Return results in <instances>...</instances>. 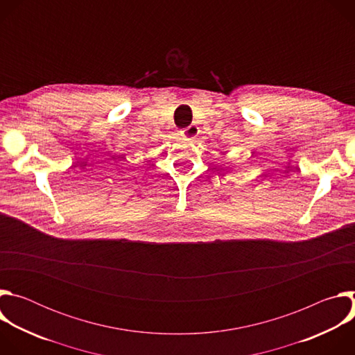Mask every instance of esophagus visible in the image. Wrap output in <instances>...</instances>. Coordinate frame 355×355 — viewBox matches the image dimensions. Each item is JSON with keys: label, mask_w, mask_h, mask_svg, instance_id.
<instances>
[{"label": "esophagus", "mask_w": 355, "mask_h": 355, "mask_svg": "<svg viewBox=\"0 0 355 355\" xmlns=\"http://www.w3.org/2000/svg\"><path fill=\"white\" fill-rule=\"evenodd\" d=\"M199 133V128L195 126V125H189L188 128H184L182 129V136L187 139V140H193Z\"/></svg>", "instance_id": "34e87169"}]
</instances>
